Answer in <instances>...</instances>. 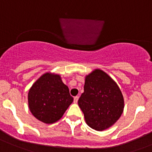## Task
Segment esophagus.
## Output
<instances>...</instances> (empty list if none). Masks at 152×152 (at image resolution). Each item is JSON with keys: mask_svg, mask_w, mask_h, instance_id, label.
<instances>
[{"mask_svg": "<svg viewBox=\"0 0 152 152\" xmlns=\"http://www.w3.org/2000/svg\"><path fill=\"white\" fill-rule=\"evenodd\" d=\"M78 100H79V97H78V96H76V97H74V103H77Z\"/></svg>", "mask_w": 152, "mask_h": 152, "instance_id": "esophagus-1", "label": "esophagus"}]
</instances>
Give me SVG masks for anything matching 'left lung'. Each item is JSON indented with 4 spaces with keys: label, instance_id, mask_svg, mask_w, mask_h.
<instances>
[{
    "label": "left lung",
    "instance_id": "8db88e82",
    "mask_svg": "<svg viewBox=\"0 0 152 152\" xmlns=\"http://www.w3.org/2000/svg\"><path fill=\"white\" fill-rule=\"evenodd\" d=\"M78 104L86 124L94 130L103 131L121 117L124 100L115 81L102 69H94L86 76L84 92Z\"/></svg>",
    "mask_w": 152,
    "mask_h": 152
}]
</instances>
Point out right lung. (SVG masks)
<instances>
[{
    "mask_svg": "<svg viewBox=\"0 0 152 152\" xmlns=\"http://www.w3.org/2000/svg\"><path fill=\"white\" fill-rule=\"evenodd\" d=\"M73 101L60 75L51 72L42 74L32 85L28 94L31 113L37 120L49 124L60 120Z\"/></svg>",
    "mask_w": 152,
    "mask_h": 152,
    "instance_id": "right-lung-1",
    "label": "right lung"
}]
</instances>
